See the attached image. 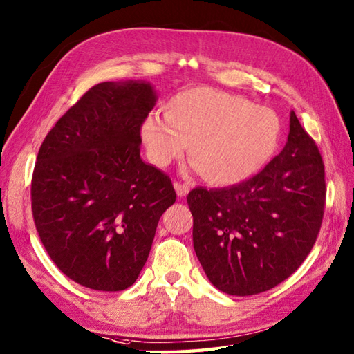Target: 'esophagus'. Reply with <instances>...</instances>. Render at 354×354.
Returning a JSON list of instances; mask_svg holds the SVG:
<instances>
[{
    "mask_svg": "<svg viewBox=\"0 0 354 354\" xmlns=\"http://www.w3.org/2000/svg\"><path fill=\"white\" fill-rule=\"evenodd\" d=\"M174 189H176L178 197H186V194L189 192V186L185 183H180V182H174Z\"/></svg>",
    "mask_w": 354,
    "mask_h": 354,
    "instance_id": "1",
    "label": "esophagus"
}]
</instances>
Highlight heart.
<instances>
[{"instance_id": "heart-1", "label": "heart", "mask_w": 354, "mask_h": 354, "mask_svg": "<svg viewBox=\"0 0 354 354\" xmlns=\"http://www.w3.org/2000/svg\"><path fill=\"white\" fill-rule=\"evenodd\" d=\"M281 121L272 109L210 88H191L165 103L140 125V139L156 167L183 156L214 186H233L256 176L276 154Z\"/></svg>"}]
</instances>
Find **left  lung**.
Returning a JSON list of instances; mask_svg holds the SVG:
<instances>
[{
	"mask_svg": "<svg viewBox=\"0 0 354 354\" xmlns=\"http://www.w3.org/2000/svg\"><path fill=\"white\" fill-rule=\"evenodd\" d=\"M324 204L323 159L292 111L286 145L259 174L187 195L194 250L210 283L236 297L281 283L310 253Z\"/></svg>",
	"mask_w": 354,
	"mask_h": 354,
	"instance_id": "obj_1",
	"label": "left lung"
}]
</instances>
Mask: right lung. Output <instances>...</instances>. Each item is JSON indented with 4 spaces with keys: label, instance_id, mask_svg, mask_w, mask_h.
Here are the masks:
<instances>
[{
    "label": "right lung",
    "instance_id": "1",
    "mask_svg": "<svg viewBox=\"0 0 354 354\" xmlns=\"http://www.w3.org/2000/svg\"><path fill=\"white\" fill-rule=\"evenodd\" d=\"M157 93L144 80L93 86L46 135L31 180L39 236L57 268L95 290L135 283L157 223L176 201L169 177L140 159Z\"/></svg>",
    "mask_w": 354,
    "mask_h": 354
}]
</instances>
